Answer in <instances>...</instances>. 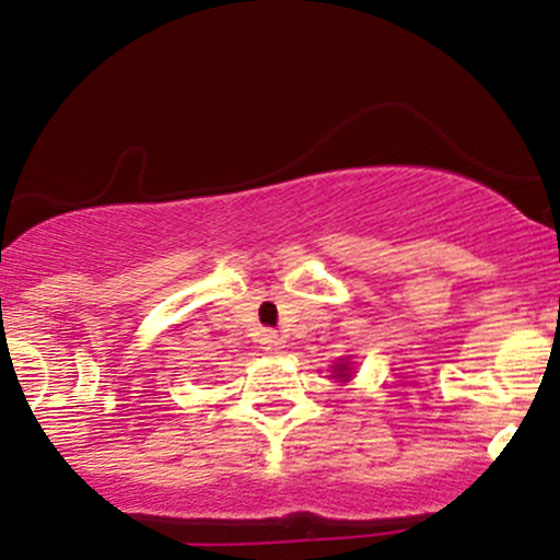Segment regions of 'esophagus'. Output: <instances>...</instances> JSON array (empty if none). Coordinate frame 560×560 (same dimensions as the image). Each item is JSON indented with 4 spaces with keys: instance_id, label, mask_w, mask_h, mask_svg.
<instances>
[{
    "instance_id": "obj_1",
    "label": "esophagus",
    "mask_w": 560,
    "mask_h": 560,
    "mask_svg": "<svg viewBox=\"0 0 560 560\" xmlns=\"http://www.w3.org/2000/svg\"><path fill=\"white\" fill-rule=\"evenodd\" d=\"M260 345H262V350L268 352V355H279V352L284 350V337H281V334H276V331H262L260 334Z\"/></svg>"
}]
</instances>
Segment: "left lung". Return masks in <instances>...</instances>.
I'll use <instances>...</instances> for the list:
<instances>
[{
  "label": "left lung",
  "instance_id": "obj_1",
  "mask_svg": "<svg viewBox=\"0 0 560 560\" xmlns=\"http://www.w3.org/2000/svg\"><path fill=\"white\" fill-rule=\"evenodd\" d=\"M331 371H334V378H342V382H347V378H350V363H337V365H331Z\"/></svg>",
  "mask_w": 560,
  "mask_h": 560
}]
</instances>
